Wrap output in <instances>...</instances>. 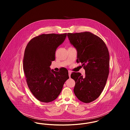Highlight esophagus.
<instances>
[{
  "mask_svg": "<svg viewBox=\"0 0 130 130\" xmlns=\"http://www.w3.org/2000/svg\"><path fill=\"white\" fill-rule=\"evenodd\" d=\"M68 73H69V76L70 77H71V74H72V71H70V70H69L68 71Z\"/></svg>",
  "mask_w": 130,
  "mask_h": 130,
  "instance_id": "34e87169",
  "label": "esophagus"
}]
</instances>
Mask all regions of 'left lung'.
Listing matches in <instances>:
<instances>
[{"mask_svg": "<svg viewBox=\"0 0 130 130\" xmlns=\"http://www.w3.org/2000/svg\"><path fill=\"white\" fill-rule=\"evenodd\" d=\"M70 43L77 50V63H81L85 76L73 72L74 92L81 101L88 103L97 99L105 86L109 73V51L103 40L89 31L68 33Z\"/></svg>", "mask_w": 130, "mask_h": 130, "instance_id": "8db88e82", "label": "left lung"}]
</instances>
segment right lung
Listing matches in <instances>:
<instances>
[{
	"label": "right lung",
	"instance_id": "add662e5",
	"mask_svg": "<svg viewBox=\"0 0 130 130\" xmlns=\"http://www.w3.org/2000/svg\"><path fill=\"white\" fill-rule=\"evenodd\" d=\"M66 36V33L42 34L32 38L25 48L23 66L27 84L34 96L41 102L55 100L69 78L66 68L56 72L50 68L56 59V50Z\"/></svg>",
	"mask_w": 130,
	"mask_h": 130
}]
</instances>
